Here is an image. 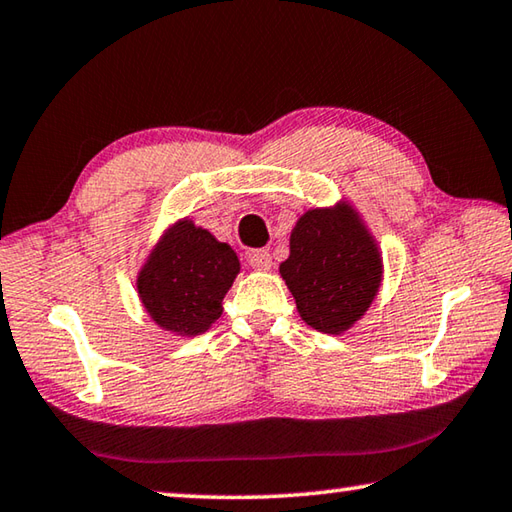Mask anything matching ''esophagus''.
<instances>
[{
	"label": "esophagus",
	"instance_id": "obj_1",
	"mask_svg": "<svg viewBox=\"0 0 512 512\" xmlns=\"http://www.w3.org/2000/svg\"><path fill=\"white\" fill-rule=\"evenodd\" d=\"M248 264L255 268V271H268V268L273 266V259H271V253L268 250H250L248 253Z\"/></svg>",
	"mask_w": 512,
	"mask_h": 512
}]
</instances>
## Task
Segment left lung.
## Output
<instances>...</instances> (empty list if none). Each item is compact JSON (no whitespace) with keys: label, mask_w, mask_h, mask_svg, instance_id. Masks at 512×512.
Returning a JSON list of instances; mask_svg holds the SVG:
<instances>
[{"label":"left lung","mask_w":512,"mask_h":512,"mask_svg":"<svg viewBox=\"0 0 512 512\" xmlns=\"http://www.w3.org/2000/svg\"><path fill=\"white\" fill-rule=\"evenodd\" d=\"M280 275L309 327L343 334L375 302L384 259L361 214L350 201H339L307 210L296 221Z\"/></svg>","instance_id":"8db88e82"}]
</instances>
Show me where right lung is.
I'll return each instance as SVG.
<instances>
[{
    "instance_id": "obj_1",
    "label": "right lung",
    "mask_w": 512,
    "mask_h": 512,
    "mask_svg": "<svg viewBox=\"0 0 512 512\" xmlns=\"http://www.w3.org/2000/svg\"><path fill=\"white\" fill-rule=\"evenodd\" d=\"M239 268L235 250L185 216L162 232L144 259L137 296L155 325L189 339L221 316Z\"/></svg>"
}]
</instances>
